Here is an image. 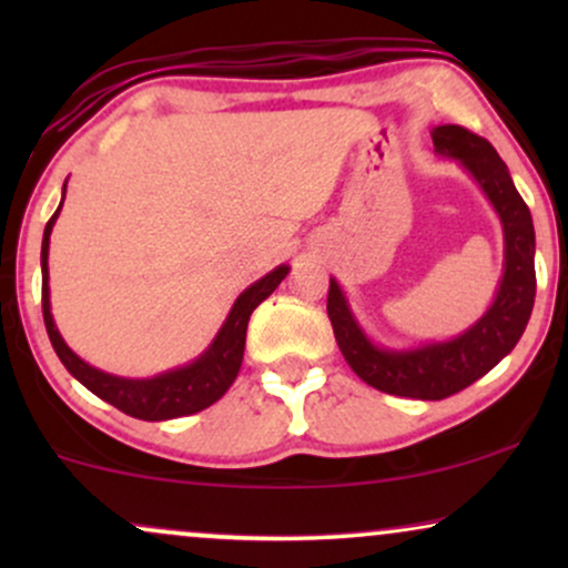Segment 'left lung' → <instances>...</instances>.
<instances>
[{
  "mask_svg": "<svg viewBox=\"0 0 568 568\" xmlns=\"http://www.w3.org/2000/svg\"><path fill=\"white\" fill-rule=\"evenodd\" d=\"M433 143L440 158L456 160L473 175L501 221L505 264L491 306L465 334L448 342L387 349L371 342L334 277L328 288V317L349 368L382 393L416 397V400H443L459 393L488 374L501 357L510 355L518 338L524 336L537 293V275H534L537 245H534L531 213L497 149L459 125H438L433 130Z\"/></svg>",
  "mask_w": 568,
  "mask_h": 568,
  "instance_id": "1",
  "label": "left lung"
}]
</instances>
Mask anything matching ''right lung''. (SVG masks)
I'll list each match as a JSON object with an SVG mask.
<instances>
[{"label":"right lung","instance_id":"1","mask_svg":"<svg viewBox=\"0 0 568 568\" xmlns=\"http://www.w3.org/2000/svg\"><path fill=\"white\" fill-rule=\"evenodd\" d=\"M63 197H67V184H63ZM63 205V200H61ZM61 205L53 213V219L44 226L42 237V315L44 328H48L50 344H53L55 355L74 376L82 382L90 393L101 397V400L112 403L122 414L135 416L143 422H165L179 419V416L197 414V410L213 406L232 382L237 379L240 366H243V352H245V331L247 321H251L253 310L272 296V291L283 283L285 275L291 272L288 264H280L270 275L256 280L253 285L240 293L237 302L232 304L230 315H226L224 325L219 328L216 338L207 344V349L200 357H194L186 366L162 371L158 376L149 379H128V376H114L106 371L84 363L74 349L63 342L61 331L53 321L50 312V272H48V253H50V234H53L55 219L61 213Z\"/></svg>","mask_w":568,"mask_h":568}]
</instances>
